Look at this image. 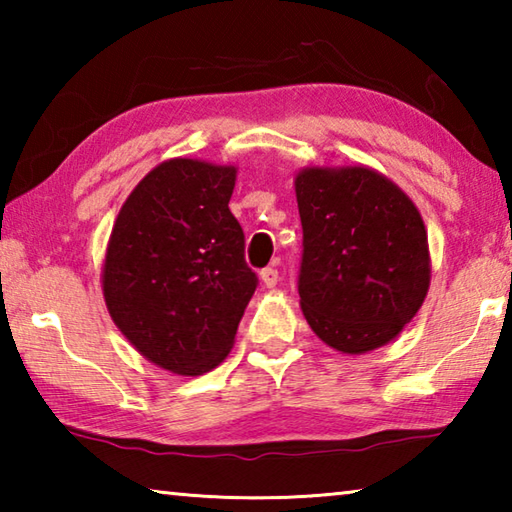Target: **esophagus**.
<instances>
[{
    "mask_svg": "<svg viewBox=\"0 0 512 512\" xmlns=\"http://www.w3.org/2000/svg\"><path fill=\"white\" fill-rule=\"evenodd\" d=\"M259 280L264 282V287H268V289H273L275 284H277V271L275 268H262V271H259Z\"/></svg>",
    "mask_w": 512,
    "mask_h": 512,
    "instance_id": "esophagus-1",
    "label": "esophagus"
}]
</instances>
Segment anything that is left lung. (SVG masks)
I'll return each mask as SVG.
<instances>
[{"label":"left lung","instance_id":"obj_1","mask_svg":"<svg viewBox=\"0 0 512 512\" xmlns=\"http://www.w3.org/2000/svg\"><path fill=\"white\" fill-rule=\"evenodd\" d=\"M302 221L300 307L320 341L343 354L391 343L431 282L427 228L391 178L363 164L296 173Z\"/></svg>","mask_w":512,"mask_h":512}]
</instances>
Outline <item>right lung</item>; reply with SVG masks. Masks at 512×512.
I'll use <instances>...</instances> for the list:
<instances>
[{"instance_id":"right-lung-1","label":"right lung","mask_w":512,"mask_h":512,"mask_svg":"<svg viewBox=\"0 0 512 512\" xmlns=\"http://www.w3.org/2000/svg\"><path fill=\"white\" fill-rule=\"evenodd\" d=\"M235 180V164L164 160L112 225L101 271L108 314L144 359L173 375H203L228 357L257 289L228 207Z\"/></svg>"}]
</instances>
